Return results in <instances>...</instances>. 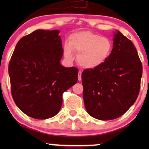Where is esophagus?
<instances>
[{"label":"esophagus","mask_w":149,"mask_h":149,"mask_svg":"<svg viewBox=\"0 0 149 149\" xmlns=\"http://www.w3.org/2000/svg\"><path fill=\"white\" fill-rule=\"evenodd\" d=\"M81 75H82V72L81 71H79V72H78V80H82V78H81Z\"/></svg>","instance_id":"34e87169"}]
</instances>
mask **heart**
Wrapping results in <instances>:
<instances>
[{
	"label": "heart",
	"instance_id": "obj_1",
	"mask_svg": "<svg viewBox=\"0 0 149 149\" xmlns=\"http://www.w3.org/2000/svg\"><path fill=\"white\" fill-rule=\"evenodd\" d=\"M72 50L78 54L77 60L82 67L92 69L108 60L113 50V42L107 37L84 31L72 34L69 45L64 47V54L72 58Z\"/></svg>",
	"mask_w": 149,
	"mask_h": 149
}]
</instances>
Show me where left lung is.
<instances>
[{
	"label": "left lung",
	"mask_w": 149,
	"mask_h": 149,
	"mask_svg": "<svg viewBox=\"0 0 149 149\" xmlns=\"http://www.w3.org/2000/svg\"><path fill=\"white\" fill-rule=\"evenodd\" d=\"M141 76L142 65L134 45L116 30L108 60L99 67L82 73L87 112L101 120L123 116L137 98Z\"/></svg>",
	"instance_id": "obj_1"
}]
</instances>
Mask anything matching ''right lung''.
<instances>
[{
	"label": "right lung",
	"mask_w": 149,
	"mask_h": 149,
	"mask_svg": "<svg viewBox=\"0 0 149 149\" xmlns=\"http://www.w3.org/2000/svg\"><path fill=\"white\" fill-rule=\"evenodd\" d=\"M59 32L34 31L19 40L10 59L12 96L19 109L33 118L57 115L62 94L78 81V69L60 64L64 50Z\"/></svg>",
	"instance_id": "right-lung-1"
}]
</instances>
